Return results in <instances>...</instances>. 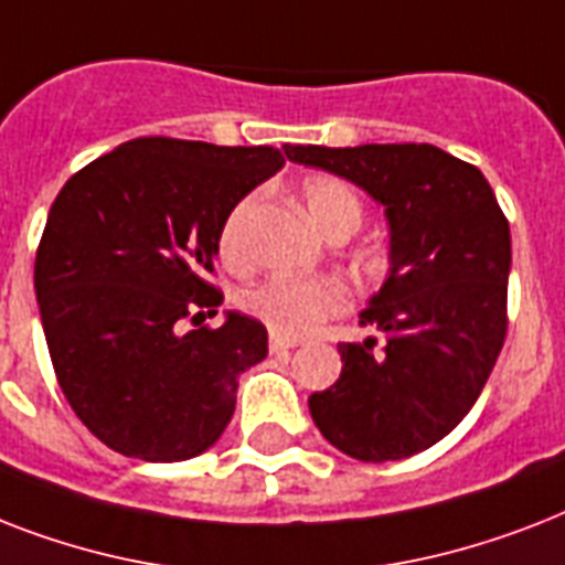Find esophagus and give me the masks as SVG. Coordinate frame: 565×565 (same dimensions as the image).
<instances>
[{"label": "esophagus", "instance_id": "obj_1", "mask_svg": "<svg viewBox=\"0 0 565 565\" xmlns=\"http://www.w3.org/2000/svg\"><path fill=\"white\" fill-rule=\"evenodd\" d=\"M296 345H299V340H292V337H269V349L273 352H287V349H296Z\"/></svg>", "mask_w": 565, "mask_h": 565}]
</instances>
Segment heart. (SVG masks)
I'll list each match as a JSON object with an SVG mask.
<instances>
[{
  "label": "heart",
  "instance_id": "1",
  "mask_svg": "<svg viewBox=\"0 0 565 565\" xmlns=\"http://www.w3.org/2000/svg\"><path fill=\"white\" fill-rule=\"evenodd\" d=\"M301 193H305L310 220L317 222L326 234H334L340 228L354 231L361 225V199L343 181L310 179ZM246 211L248 202H243L222 228L220 248L228 260H237L239 255V228H243ZM239 305L248 317L264 322L273 334L299 340V337L313 334L326 319L340 317L349 308V290L334 278L275 275V278H266V281L248 287Z\"/></svg>",
  "mask_w": 565,
  "mask_h": 565
}]
</instances>
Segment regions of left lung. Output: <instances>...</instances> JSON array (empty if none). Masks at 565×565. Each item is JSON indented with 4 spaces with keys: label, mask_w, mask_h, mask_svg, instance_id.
I'll use <instances>...</instances> for the list:
<instances>
[{
    "label": "left lung",
    "mask_w": 565,
    "mask_h": 565,
    "mask_svg": "<svg viewBox=\"0 0 565 565\" xmlns=\"http://www.w3.org/2000/svg\"><path fill=\"white\" fill-rule=\"evenodd\" d=\"M384 204L390 273L340 343L343 372L308 398L322 437L363 463L419 455L478 402L508 334L510 225L478 167L430 143L284 146Z\"/></svg>",
    "instance_id": "8db88e82"
}]
</instances>
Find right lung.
<instances>
[{"instance_id":"1","label":"right lung","mask_w":565,"mask_h":565,"mask_svg":"<svg viewBox=\"0 0 565 565\" xmlns=\"http://www.w3.org/2000/svg\"><path fill=\"white\" fill-rule=\"evenodd\" d=\"M273 146L137 137L66 181L34 260L57 384L93 437L119 455L175 463L222 437L237 377L266 358V328L225 313L207 278L225 220L273 179Z\"/></svg>"}]
</instances>
